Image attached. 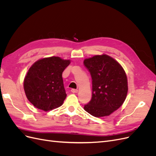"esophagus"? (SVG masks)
I'll list each match as a JSON object with an SVG mask.
<instances>
[{
    "label": "esophagus",
    "instance_id": "obj_1",
    "mask_svg": "<svg viewBox=\"0 0 156 156\" xmlns=\"http://www.w3.org/2000/svg\"><path fill=\"white\" fill-rule=\"evenodd\" d=\"M71 92H72V93H77L78 90L77 89H72L71 90Z\"/></svg>",
    "mask_w": 156,
    "mask_h": 156
}]
</instances>
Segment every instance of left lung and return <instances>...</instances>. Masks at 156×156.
Wrapping results in <instances>:
<instances>
[{
  "label": "left lung",
  "mask_w": 156,
  "mask_h": 156,
  "mask_svg": "<svg viewBox=\"0 0 156 156\" xmlns=\"http://www.w3.org/2000/svg\"><path fill=\"white\" fill-rule=\"evenodd\" d=\"M92 77L91 100L84 109L95 117L110 115L124 102L128 87L121 65L107 55H96L84 60Z\"/></svg>",
  "instance_id": "left-lung-1"
}]
</instances>
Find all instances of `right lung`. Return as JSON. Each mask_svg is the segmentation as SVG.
I'll use <instances>...</instances> for the list:
<instances>
[{"instance_id": "right-lung-1", "label": "right lung", "mask_w": 156, "mask_h": 156, "mask_svg": "<svg viewBox=\"0 0 156 156\" xmlns=\"http://www.w3.org/2000/svg\"><path fill=\"white\" fill-rule=\"evenodd\" d=\"M69 60L58 56L37 60L28 71L24 79L26 96L39 109L48 111L62 105L66 98L62 72Z\"/></svg>"}]
</instances>
